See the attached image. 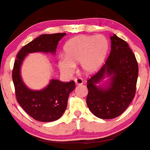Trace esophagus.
<instances>
[{"instance_id":"obj_1","label":"esophagus","mask_w":150,"mask_h":150,"mask_svg":"<svg viewBox=\"0 0 150 150\" xmlns=\"http://www.w3.org/2000/svg\"><path fill=\"white\" fill-rule=\"evenodd\" d=\"M75 83H76V85H78V86H80V85H82L83 83V81L82 78H75Z\"/></svg>"}]
</instances>
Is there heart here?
Wrapping results in <instances>:
<instances>
[{
    "label": "heart",
    "mask_w": 150,
    "mask_h": 150,
    "mask_svg": "<svg viewBox=\"0 0 150 150\" xmlns=\"http://www.w3.org/2000/svg\"><path fill=\"white\" fill-rule=\"evenodd\" d=\"M108 48V40L102 35L77 36L66 43L65 56H60L58 66L63 73L72 75L80 63L84 73H95L103 64Z\"/></svg>",
    "instance_id": "heart-1"
}]
</instances>
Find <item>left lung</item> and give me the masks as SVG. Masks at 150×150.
I'll list each match as a JSON object with an SVG mask.
<instances>
[{
	"mask_svg": "<svg viewBox=\"0 0 150 150\" xmlns=\"http://www.w3.org/2000/svg\"><path fill=\"white\" fill-rule=\"evenodd\" d=\"M111 51L99 72L87 81L86 103L96 117L112 119L118 117L135 96L139 67L128 43L113 34ZM105 76H110L104 86H96Z\"/></svg>",
	"mask_w": 150,
	"mask_h": 150,
	"instance_id": "left-lung-1",
	"label": "left lung"
}]
</instances>
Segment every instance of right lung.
Returning <instances> with one entry per match:
<instances>
[{
    "label": "right lung",
    "mask_w": 150,
    "mask_h": 150,
    "mask_svg": "<svg viewBox=\"0 0 150 150\" xmlns=\"http://www.w3.org/2000/svg\"><path fill=\"white\" fill-rule=\"evenodd\" d=\"M65 35L66 33L41 35L22 47L14 62L12 79L18 103L29 115L38 121L52 122L62 117L66 110L69 93L75 88V82L72 81L63 83L52 79L42 90H31L22 81L21 66L30 53L55 54L59 41Z\"/></svg>",
    "instance_id": "1"
}]
</instances>
